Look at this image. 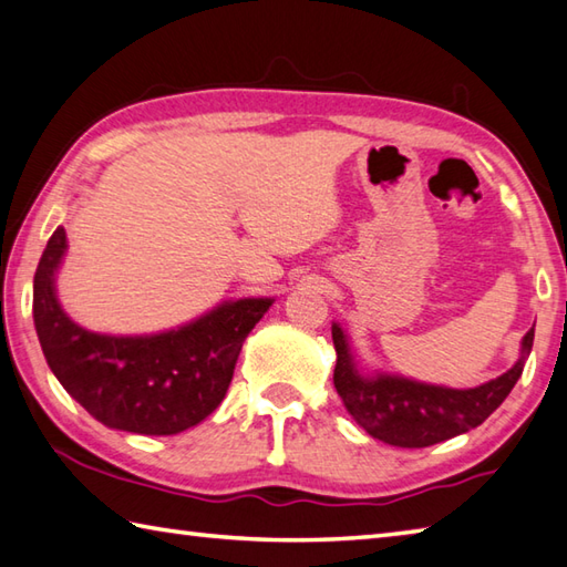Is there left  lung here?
I'll return each mask as SVG.
<instances>
[{
	"mask_svg": "<svg viewBox=\"0 0 567 567\" xmlns=\"http://www.w3.org/2000/svg\"><path fill=\"white\" fill-rule=\"evenodd\" d=\"M334 388L357 423L375 440L395 447H430L482 425L506 401L524 373L534 347V329L524 337V357L512 371L470 391L415 383L395 375H361L353 365L343 331L334 324Z\"/></svg>",
	"mask_w": 567,
	"mask_h": 567,
	"instance_id": "8db88e82",
	"label": "left lung"
}]
</instances>
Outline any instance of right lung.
Instances as JSON below:
<instances>
[{
    "label": "right lung",
    "mask_w": 567,
    "mask_h": 567,
    "mask_svg": "<svg viewBox=\"0 0 567 567\" xmlns=\"http://www.w3.org/2000/svg\"><path fill=\"white\" fill-rule=\"evenodd\" d=\"M65 250L55 228L33 275V324L61 385L100 423L137 435H176L224 401L243 341L272 299H238L169 334L103 337L63 315L53 272Z\"/></svg>",
    "instance_id": "right-lung-1"
}]
</instances>
